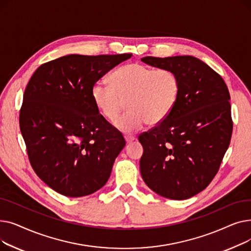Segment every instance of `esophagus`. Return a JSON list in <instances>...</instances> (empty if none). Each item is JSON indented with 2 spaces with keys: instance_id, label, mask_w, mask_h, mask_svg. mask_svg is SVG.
<instances>
[{
  "instance_id": "1",
  "label": "esophagus",
  "mask_w": 251,
  "mask_h": 251,
  "mask_svg": "<svg viewBox=\"0 0 251 251\" xmlns=\"http://www.w3.org/2000/svg\"><path fill=\"white\" fill-rule=\"evenodd\" d=\"M124 138H125L126 143H130V142H132L133 140H135V137H133V136H125Z\"/></svg>"
}]
</instances>
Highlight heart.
I'll list each match as a JSON object with an SVG mask.
<instances>
[{"mask_svg":"<svg viewBox=\"0 0 251 251\" xmlns=\"http://www.w3.org/2000/svg\"><path fill=\"white\" fill-rule=\"evenodd\" d=\"M180 94V78L169 69L154 70L146 65L131 63L118 68L111 84L97 81L91 99L103 118L114 121L127 103L128 111L115 122L124 133L140 130L144 124H159L174 109Z\"/></svg>","mask_w":251,"mask_h":251,"instance_id":"obj_1","label":"heart"}]
</instances>
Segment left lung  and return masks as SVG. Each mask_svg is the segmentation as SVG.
I'll list each match as a JSON object with an SVG mask.
<instances>
[{
  "label": "left lung",
  "mask_w": 251,
  "mask_h": 251,
  "mask_svg": "<svg viewBox=\"0 0 251 251\" xmlns=\"http://www.w3.org/2000/svg\"><path fill=\"white\" fill-rule=\"evenodd\" d=\"M143 63L180 78L170 115L139 135L140 173L156 194L183 201L202 191L218 173L232 135L230 94L223 78L192 56L144 57Z\"/></svg>",
  "instance_id": "1"
}]
</instances>
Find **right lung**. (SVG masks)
<instances>
[{"label": "right lung", "mask_w": 251, "mask_h": 251, "mask_svg": "<svg viewBox=\"0 0 251 251\" xmlns=\"http://www.w3.org/2000/svg\"><path fill=\"white\" fill-rule=\"evenodd\" d=\"M132 54L67 55L36 69L19 123L36 175L56 192L81 197L110 178L125 140L100 114L91 87Z\"/></svg>", "instance_id": "obj_1"}]
</instances>
